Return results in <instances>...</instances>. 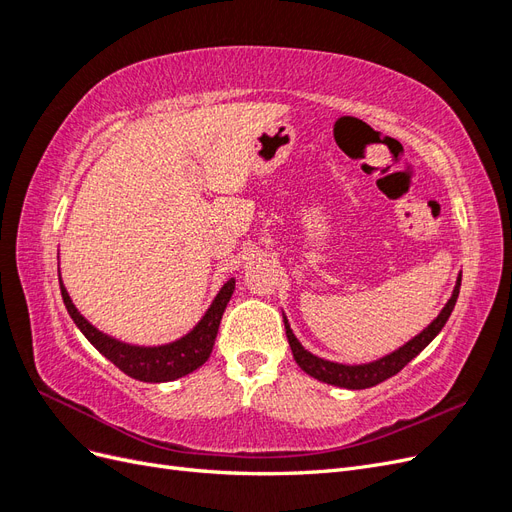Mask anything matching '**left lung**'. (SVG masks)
I'll return each instance as SVG.
<instances>
[{"mask_svg": "<svg viewBox=\"0 0 512 512\" xmlns=\"http://www.w3.org/2000/svg\"><path fill=\"white\" fill-rule=\"evenodd\" d=\"M459 286H461V277L455 284L453 297L448 299V303L444 305V309L438 314V318L433 320L427 329H423L421 333H418L414 339H410V342L401 346L399 350L382 356V359H378L374 363H365V365H342V363L324 361V359H320V356H314L312 352H307L301 346L299 339L294 337L290 324L284 316L286 337H288V344H290L294 361H297V365L305 371V374H309L320 382L342 386V389H369V386H376L384 380H389L391 376L399 374V371L404 369L414 359V356L421 354L429 346L431 339L442 331V327L446 324L448 316H451L453 307L457 303Z\"/></svg>", "mask_w": 512, "mask_h": 512, "instance_id": "8db88e82", "label": "left lung"}]
</instances>
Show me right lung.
<instances>
[{"label": "right lung", "instance_id": "right-lung-1", "mask_svg": "<svg viewBox=\"0 0 512 512\" xmlns=\"http://www.w3.org/2000/svg\"><path fill=\"white\" fill-rule=\"evenodd\" d=\"M59 288H61V297H64L68 314L74 320L76 327H79L81 333L89 339L91 346H94L100 354H104L113 365H117L123 374H128L130 378L141 380V382H170V380L192 374L194 369H198L211 356L222 314L232 297V292H235V277H230V280L222 286V290L218 292V297L213 299L205 316L200 318V322L188 335L177 339L173 344L151 346V348L123 344L119 339L98 331L94 324L87 322L81 316L79 309L74 307L64 282H61V275H59Z\"/></svg>", "mask_w": 512, "mask_h": 512}]
</instances>
